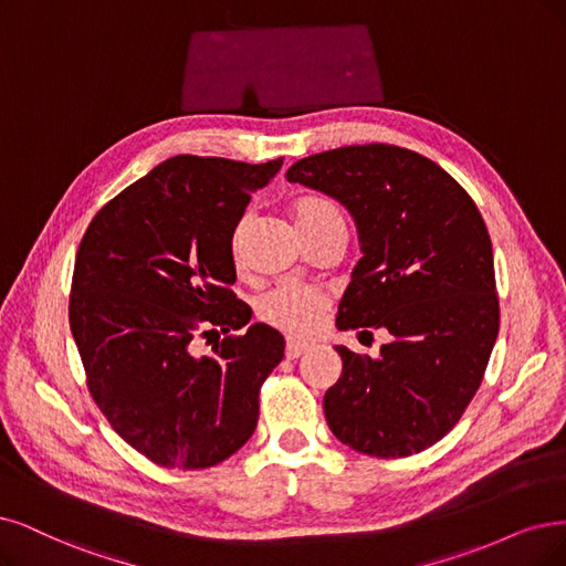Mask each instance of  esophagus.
Wrapping results in <instances>:
<instances>
[{
  "mask_svg": "<svg viewBox=\"0 0 566 566\" xmlns=\"http://www.w3.org/2000/svg\"><path fill=\"white\" fill-rule=\"evenodd\" d=\"M305 352H307V345H305V343H298V340H286V349H284L286 359H298L301 354H305Z\"/></svg>",
  "mask_w": 566,
  "mask_h": 566,
  "instance_id": "34e87169",
  "label": "esophagus"
}]
</instances>
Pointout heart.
I'll list each match as a JSON object with an SVG mask.
<instances>
[{"instance_id":"b5f03b06","label":"heart","mask_w":566,"mask_h":566,"mask_svg":"<svg viewBox=\"0 0 566 566\" xmlns=\"http://www.w3.org/2000/svg\"><path fill=\"white\" fill-rule=\"evenodd\" d=\"M291 217H294L301 235L312 230L324 228L328 223H343V217L336 205L319 196H303L291 205ZM247 230V221H240L233 235V254L238 256L240 240ZM328 310V296L315 286H305L296 282H284L272 286L256 301V315L263 324L289 333L294 338H307L317 331L322 315Z\"/></svg>"}]
</instances>
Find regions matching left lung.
<instances>
[{"instance_id": "1", "label": "left lung", "mask_w": 566, "mask_h": 566, "mask_svg": "<svg viewBox=\"0 0 566 566\" xmlns=\"http://www.w3.org/2000/svg\"><path fill=\"white\" fill-rule=\"evenodd\" d=\"M286 179L336 198L357 223L364 256L338 328L391 336L378 359L336 347L343 373L324 394L333 436L385 459L427 450L464 415L499 333L483 217L441 165L394 144L307 156Z\"/></svg>"}]
</instances>
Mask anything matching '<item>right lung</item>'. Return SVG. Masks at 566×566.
Instances as JSON below:
<instances>
[{
  "label": "right lung",
  "instance_id": "add662e5",
  "mask_svg": "<svg viewBox=\"0 0 566 566\" xmlns=\"http://www.w3.org/2000/svg\"><path fill=\"white\" fill-rule=\"evenodd\" d=\"M282 158L249 165L175 156L104 205L78 244L70 328L88 389L114 431L165 469H207L256 429L282 333L249 324L233 233ZM227 338L198 355L195 338ZM217 332V331H216Z\"/></svg>",
  "mask_w": 566,
  "mask_h": 566
}]
</instances>
